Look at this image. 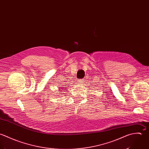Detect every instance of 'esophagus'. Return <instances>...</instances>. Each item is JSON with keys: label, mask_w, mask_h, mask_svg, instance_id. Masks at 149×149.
<instances>
[{"label": "esophagus", "mask_w": 149, "mask_h": 149, "mask_svg": "<svg viewBox=\"0 0 149 149\" xmlns=\"http://www.w3.org/2000/svg\"><path fill=\"white\" fill-rule=\"evenodd\" d=\"M84 81L83 79H80L78 80V83H79L81 85L84 84Z\"/></svg>", "instance_id": "esophagus-1"}]
</instances>
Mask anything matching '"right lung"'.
I'll return each instance as SVG.
<instances>
[{
	"label": "right lung",
	"mask_w": 149,
	"mask_h": 149,
	"mask_svg": "<svg viewBox=\"0 0 149 149\" xmlns=\"http://www.w3.org/2000/svg\"><path fill=\"white\" fill-rule=\"evenodd\" d=\"M66 87H64V88H61V89H62V90H63V89H65Z\"/></svg>",
	"instance_id": "add662e5"
}]
</instances>
